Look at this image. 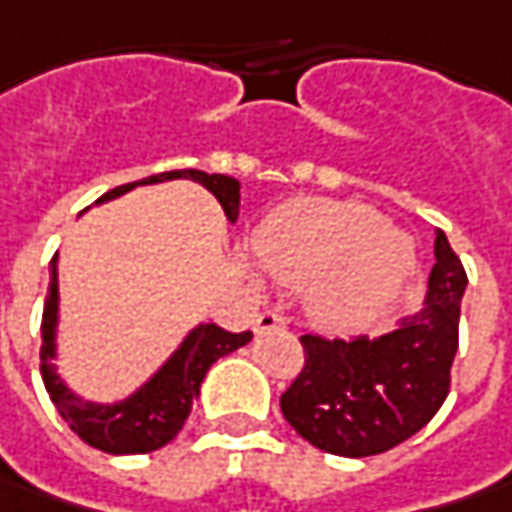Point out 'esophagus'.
Masks as SVG:
<instances>
[{"instance_id": "esophagus-1", "label": "esophagus", "mask_w": 512, "mask_h": 512, "mask_svg": "<svg viewBox=\"0 0 512 512\" xmlns=\"http://www.w3.org/2000/svg\"><path fill=\"white\" fill-rule=\"evenodd\" d=\"M275 329H286V321H283V315L278 312H260L255 321V332L257 335H263V332H275Z\"/></svg>"}]
</instances>
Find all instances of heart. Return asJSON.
Masks as SVG:
<instances>
[{
	"label": "heart",
	"mask_w": 512,
	"mask_h": 512,
	"mask_svg": "<svg viewBox=\"0 0 512 512\" xmlns=\"http://www.w3.org/2000/svg\"><path fill=\"white\" fill-rule=\"evenodd\" d=\"M255 260L280 283H309L306 306L323 329H358L381 315L415 266L412 240L358 200L298 197L252 234Z\"/></svg>",
	"instance_id": "heart-1"
}]
</instances>
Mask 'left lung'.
Returning a JSON list of instances; mask_svg holds the SVG:
<instances>
[{
	"instance_id": "obj_1",
	"label": "left lung",
	"mask_w": 512,
	"mask_h": 512,
	"mask_svg": "<svg viewBox=\"0 0 512 512\" xmlns=\"http://www.w3.org/2000/svg\"><path fill=\"white\" fill-rule=\"evenodd\" d=\"M464 289L467 272L447 234L435 229L424 306L378 338L303 335L306 364L280 395L283 418L300 438L332 456H378L407 441L450 392Z\"/></svg>"
}]
</instances>
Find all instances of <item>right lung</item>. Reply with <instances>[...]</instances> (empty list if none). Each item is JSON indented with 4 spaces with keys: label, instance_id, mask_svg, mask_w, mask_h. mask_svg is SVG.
<instances>
[{
    "label": "right lung",
    "instance_id": "1",
    "mask_svg": "<svg viewBox=\"0 0 512 512\" xmlns=\"http://www.w3.org/2000/svg\"><path fill=\"white\" fill-rule=\"evenodd\" d=\"M166 180H194L203 189H209L223 206V214L229 223L240 214V183L226 174H206L197 168H183V171H163L151 174L137 183H125L117 189L105 191L100 203L117 200L125 191L137 186H154ZM56 255L51 260V286L45 298V312H42V349H39V369L45 389L54 401L59 415L71 424V430L91 447L111 456H134V453H151L166 447L174 435L183 430L189 418L191 404L200 395V384L206 372L212 369L217 358L229 355L234 349L246 346L252 341V332H226L217 323H197L183 344L177 346L163 367L157 369L143 387H137L123 401H85L74 389L62 381L56 372V335H59V278H56Z\"/></svg>",
    "mask_w": 512,
    "mask_h": 512
}]
</instances>
